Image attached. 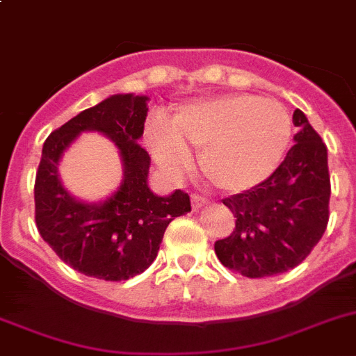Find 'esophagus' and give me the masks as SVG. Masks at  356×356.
Here are the masks:
<instances>
[{"label": "esophagus", "mask_w": 356, "mask_h": 356, "mask_svg": "<svg viewBox=\"0 0 356 356\" xmlns=\"http://www.w3.org/2000/svg\"><path fill=\"white\" fill-rule=\"evenodd\" d=\"M206 204H207V198L200 197V195H191V207H193V211L202 209Z\"/></svg>", "instance_id": "esophagus-1"}]
</instances>
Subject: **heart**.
Returning <instances> with one entry per match:
<instances>
[{
	"label": "heart",
	"mask_w": 356,
	"mask_h": 356,
	"mask_svg": "<svg viewBox=\"0 0 356 356\" xmlns=\"http://www.w3.org/2000/svg\"><path fill=\"white\" fill-rule=\"evenodd\" d=\"M147 138L163 170L190 166V147L200 150L202 175L227 193H241L270 179L293 140V118L275 99L225 94L179 108L172 127L152 120Z\"/></svg>",
	"instance_id": "obj_1"
}]
</instances>
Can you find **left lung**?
Instances as JSON below:
<instances>
[{"label":"left lung","instance_id":"obj_1","mask_svg":"<svg viewBox=\"0 0 356 356\" xmlns=\"http://www.w3.org/2000/svg\"><path fill=\"white\" fill-rule=\"evenodd\" d=\"M294 145L270 179L223 198L236 218L229 238L214 243L225 268L262 278L293 270L319 243L328 225V152L309 118L294 110Z\"/></svg>","mask_w":356,"mask_h":356}]
</instances>
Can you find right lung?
<instances>
[{"mask_svg": "<svg viewBox=\"0 0 356 356\" xmlns=\"http://www.w3.org/2000/svg\"><path fill=\"white\" fill-rule=\"evenodd\" d=\"M147 102V95H110L44 142L35 179L37 229L63 262L86 277L118 282L143 273L154 262L168 223L191 211L184 191L159 197L149 188L150 156L138 143ZM81 132L106 136L123 161V182L104 201L76 199L59 179V159Z\"/></svg>", "mask_w": 356, "mask_h": 356, "instance_id": "obj_1", "label": "right lung"}]
</instances>
